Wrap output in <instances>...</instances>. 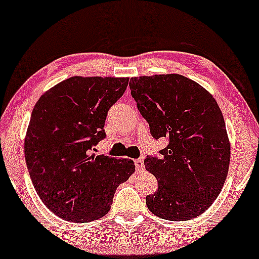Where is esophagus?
<instances>
[{
  "label": "esophagus",
  "instance_id": "34e87169",
  "mask_svg": "<svg viewBox=\"0 0 259 259\" xmlns=\"http://www.w3.org/2000/svg\"><path fill=\"white\" fill-rule=\"evenodd\" d=\"M135 166H136V171H138V172H142V171L145 170V164H143L142 159H136Z\"/></svg>",
  "mask_w": 259,
  "mask_h": 259
}]
</instances>
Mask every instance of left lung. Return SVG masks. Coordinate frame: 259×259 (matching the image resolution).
I'll list each match as a JSON object with an SVG mask.
<instances>
[{"mask_svg": "<svg viewBox=\"0 0 259 259\" xmlns=\"http://www.w3.org/2000/svg\"><path fill=\"white\" fill-rule=\"evenodd\" d=\"M129 87L152 136L169 141L159 158L145 159L158 181V191L146 197L148 210L169 221L200 216L219 197L229 170L220 106L200 84L177 73L133 77Z\"/></svg>", "mask_w": 259, "mask_h": 259, "instance_id": "1", "label": "left lung"}]
</instances>
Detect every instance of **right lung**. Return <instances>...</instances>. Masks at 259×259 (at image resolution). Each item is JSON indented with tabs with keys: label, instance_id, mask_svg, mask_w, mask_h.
<instances>
[{
	"label": "right lung",
	"instance_id": "right-lung-1",
	"mask_svg": "<svg viewBox=\"0 0 259 259\" xmlns=\"http://www.w3.org/2000/svg\"><path fill=\"white\" fill-rule=\"evenodd\" d=\"M127 82V77L74 76L47 90L33 107L25 161L40 200L62 220L101 219L117 187L135 171L132 159L92 153L105 139L107 112Z\"/></svg>",
	"mask_w": 259,
	"mask_h": 259
}]
</instances>
